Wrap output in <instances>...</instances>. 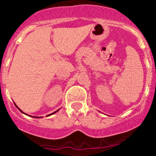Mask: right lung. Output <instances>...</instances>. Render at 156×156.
Returning a JSON list of instances; mask_svg holds the SVG:
<instances>
[{"mask_svg":"<svg viewBox=\"0 0 156 156\" xmlns=\"http://www.w3.org/2000/svg\"><path fill=\"white\" fill-rule=\"evenodd\" d=\"M20 111H21V110H20ZM21 112H22V111H21ZM56 112H58V111H56ZM56 112H53V113H52V114H54V113H55ZM37 118H38V117H37Z\"/></svg>","mask_w":156,"mask_h":156,"instance_id":"add662e5","label":"right lung"}]
</instances>
